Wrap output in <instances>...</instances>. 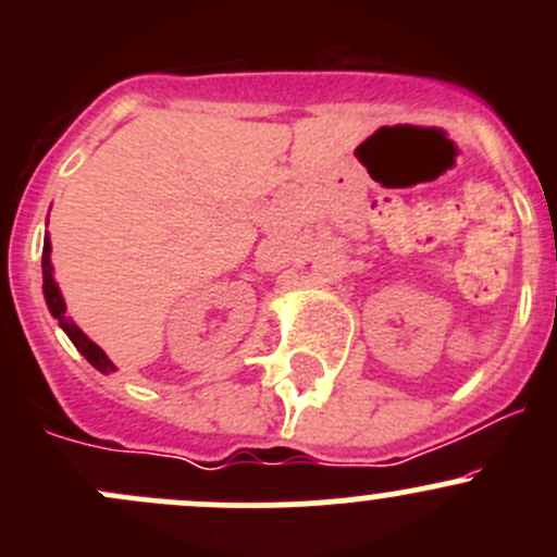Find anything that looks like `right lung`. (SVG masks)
<instances>
[{"label": "right lung", "mask_w": 557, "mask_h": 557, "mask_svg": "<svg viewBox=\"0 0 557 557\" xmlns=\"http://www.w3.org/2000/svg\"><path fill=\"white\" fill-rule=\"evenodd\" d=\"M42 294H45V301H48L50 314H53V318L59 320V325L66 331V336H70V339H72V345H75L77 350H81L83 356H86V361L91 363V367H97L102 374L115 372V363H112L110 358L104 356L102 347H99L97 342L88 339V336L83 334V331L77 329V325L72 323L70 318H66L64 296H61L59 285H55L53 267H50V239L48 237H45V247H42Z\"/></svg>", "instance_id": "add662e5"}]
</instances>
